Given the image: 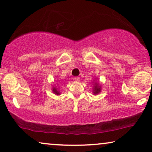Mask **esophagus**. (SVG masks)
Here are the masks:
<instances>
[{"label": "esophagus", "mask_w": 152, "mask_h": 152, "mask_svg": "<svg viewBox=\"0 0 152 152\" xmlns=\"http://www.w3.org/2000/svg\"><path fill=\"white\" fill-rule=\"evenodd\" d=\"M74 80L76 81H80V78H79V77H75Z\"/></svg>", "instance_id": "esophagus-1"}]
</instances>
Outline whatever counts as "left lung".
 I'll list each match as a JSON object with an SVG mask.
<instances>
[{
  "label": "left lung",
  "mask_w": 152,
  "mask_h": 152,
  "mask_svg": "<svg viewBox=\"0 0 152 152\" xmlns=\"http://www.w3.org/2000/svg\"><path fill=\"white\" fill-rule=\"evenodd\" d=\"M100 91H101V86H99V83L95 82L93 86V94H98L100 92Z\"/></svg>",
  "instance_id": "left-lung-1"
}]
</instances>
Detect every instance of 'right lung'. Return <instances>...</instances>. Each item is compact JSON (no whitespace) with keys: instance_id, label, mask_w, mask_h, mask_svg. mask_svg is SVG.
Returning a JSON list of instances; mask_svg holds the SVG:
<instances>
[{"instance_id":"add662e5","label":"right lung","mask_w":152,"mask_h":152,"mask_svg":"<svg viewBox=\"0 0 152 152\" xmlns=\"http://www.w3.org/2000/svg\"><path fill=\"white\" fill-rule=\"evenodd\" d=\"M52 91H53V92L55 94H56V95H60V91H58V90L57 89V88L53 87V89H52Z\"/></svg>"}]
</instances>
